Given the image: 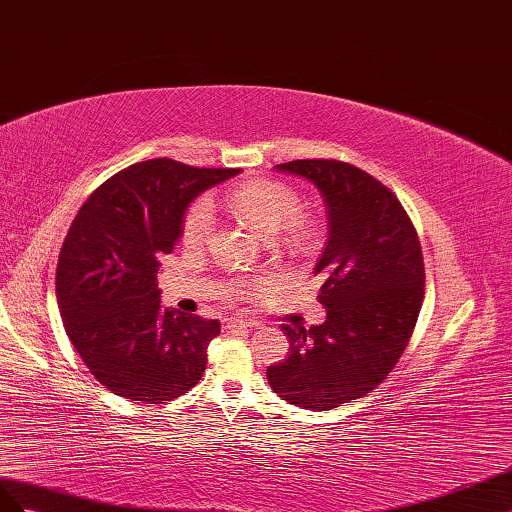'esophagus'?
I'll return each mask as SVG.
<instances>
[{
  "label": "esophagus",
  "mask_w": 512,
  "mask_h": 512,
  "mask_svg": "<svg viewBox=\"0 0 512 512\" xmlns=\"http://www.w3.org/2000/svg\"><path fill=\"white\" fill-rule=\"evenodd\" d=\"M253 326H257V321H255V319L227 317V319L223 321V330H227V332H233V330H238V328H253Z\"/></svg>",
  "instance_id": "obj_1"
}]
</instances>
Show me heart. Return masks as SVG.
Wrapping results in <instances>:
<instances>
[{"instance_id":"heart-1","label":"heart","mask_w":512,"mask_h":512,"mask_svg":"<svg viewBox=\"0 0 512 512\" xmlns=\"http://www.w3.org/2000/svg\"><path fill=\"white\" fill-rule=\"evenodd\" d=\"M229 208L253 223L264 236H276L281 231L285 246L298 248L309 236L302 212V201L289 186L272 180H251L233 186L227 193ZM216 225L210 199L201 197L191 203L182 218V242L186 246H203Z\"/></svg>"}]
</instances>
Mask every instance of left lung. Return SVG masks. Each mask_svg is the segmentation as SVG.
I'll return each mask as SVG.
<instances>
[{
	"label": "left lung",
	"instance_id": "8db88e82",
	"mask_svg": "<svg viewBox=\"0 0 512 512\" xmlns=\"http://www.w3.org/2000/svg\"><path fill=\"white\" fill-rule=\"evenodd\" d=\"M276 169L317 186L328 242L315 274L326 321L281 324L289 356L268 367L270 388L304 410H332L384 382L412 339L425 298L418 233L382 182L343 160H291Z\"/></svg>",
	"mask_w": 512,
	"mask_h": 512
}]
</instances>
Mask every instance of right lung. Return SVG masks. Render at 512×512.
<instances>
[{"label":"right lung","instance_id":"add662e5","mask_svg":"<svg viewBox=\"0 0 512 512\" xmlns=\"http://www.w3.org/2000/svg\"><path fill=\"white\" fill-rule=\"evenodd\" d=\"M240 169L152 158L87 197L62 244L57 306L85 367L118 397L167 403L206 371L218 319L160 306L156 272L182 236L188 203Z\"/></svg>","mask_w":512,"mask_h":512}]
</instances>
